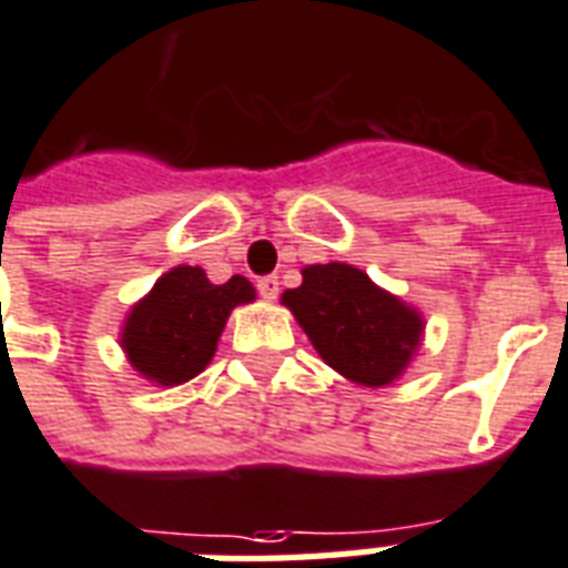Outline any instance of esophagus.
<instances>
[{
	"instance_id": "34e87169",
	"label": "esophagus",
	"mask_w": 568,
	"mask_h": 568,
	"mask_svg": "<svg viewBox=\"0 0 568 568\" xmlns=\"http://www.w3.org/2000/svg\"><path fill=\"white\" fill-rule=\"evenodd\" d=\"M256 288L265 301H276V294H280V280H276V276H262L256 283Z\"/></svg>"
}]
</instances>
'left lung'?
<instances>
[{
  "mask_svg": "<svg viewBox=\"0 0 568 568\" xmlns=\"http://www.w3.org/2000/svg\"><path fill=\"white\" fill-rule=\"evenodd\" d=\"M283 303L321 359L359 386H388L422 345V315L345 262L306 265Z\"/></svg>",
  "mask_w": 568,
  "mask_h": 568,
  "instance_id": "left-lung-1",
  "label": "left lung"
}]
</instances>
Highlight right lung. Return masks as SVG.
<instances>
[{
	"instance_id": "1",
	"label": "right lung",
	"mask_w": 568,
	"mask_h": 568,
	"mask_svg": "<svg viewBox=\"0 0 568 568\" xmlns=\"http://www.w3.org/2000/svg\"><path fill=\"white\" fill-rule=\"evenodd\" d=\"M253 297L256 288L244 276L214 285L203 267H173L132 306L120 347L141 377L180 386L212 363L230 312Z\"/></svg>"
}]
</instances>
